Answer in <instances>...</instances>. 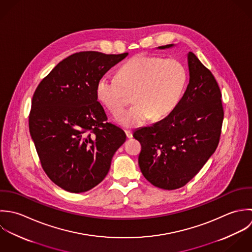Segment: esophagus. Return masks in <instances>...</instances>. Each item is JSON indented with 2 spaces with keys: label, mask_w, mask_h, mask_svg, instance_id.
<instances>
[{
  "label": "esophagus",
  "mask_w": 252,
  "mask_h": 252,
  "mask_svg": "<svg viewBox=\"0 0 252 252\" xmlns=\"http://www.w3.org/2000/svg\"><path fill=\"white\" fill-rule=\"evenodd\" d=\"M125 132H126V137H127V138H131V137H132V131H131V130L126 129V130H125Z\"/></svg>",
  "instance_id": "1"
}]
</instances>
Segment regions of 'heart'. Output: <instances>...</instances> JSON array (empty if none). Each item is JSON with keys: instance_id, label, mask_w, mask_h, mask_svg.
Instances as JSON below:
<instances>
[{"instance_id": "heart-1", "label": "heart", "mask_w": 252, "mask_h": 252, "mask_svg": "<svg viewBox=\"0 0 252 252\" xmlns=\"http://www.w3.org/2000/svg\"><path fill=\"white\" fill-rule=\"evenodd\" d=\"M186 83L187 72L180 61L139 54L120 68L118 77H101L96 95L114 116L125 109L133 95L136 103L117 118L121 125L133 127L151 117L161 119L170 114Z\"/></svg>"}]
</instances>
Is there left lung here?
Listing matches in <instances>:
<instances>
[{"instance_id":"obj_1","label":"left lung","mask_w":252,"mask_h":252,"mask_svg":"<svg viewBox=\"0 0 252 252\" xmlns=\"http://www.w3.org/2000/svg\"><path fill=\"white\" fill-rule=\"evenodd\" d=\"M188 66L189 84L173 111L133 132L141 144L138 163L142 174L163 190L181 188L193 179L216 150L221 135L224 110L219 86L192 51Z\"/></svg>"}]
</instances>
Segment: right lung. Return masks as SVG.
Masks as SVG:
<instances>
[{"instance_id":"1","label":"right lung","mask_w":252,"mask_h":252,"mask_svg":"<svg viewBox=\"0 0 252 252\" xmlns=\"http://www.w3.org/2000/svg\"><path fill=\"white\" fill-rule=\"evenodd\" d=\"M127 54L76 52L60 61L34 93L30 134L43 169L65 191L82 193L98 185L126 141L125 131L107 121L96 85Z\"/></svg>"}]
</instances>
